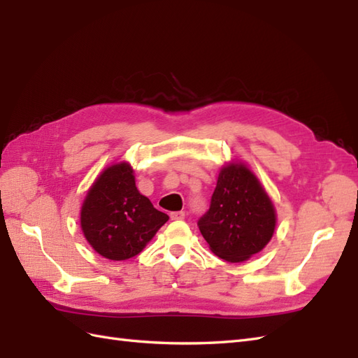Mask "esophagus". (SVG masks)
Masks as SVG:
<instances>
[{"label": "esophagus", "instance_id": "obj_1", "mask_svg": "<svg viewBox=\"0 0 358 358\" xmlns=\"http://www.w3.org/2000/svg\"><path fill=\"white\" fill-rule=\"evenodd\" d=\"M183 218H185V213H183L182 210H180V212H171V213H170V220H171V221H182Z\"/></svg>", "mask_w": 358, "mask_h": 358}]
</instances>
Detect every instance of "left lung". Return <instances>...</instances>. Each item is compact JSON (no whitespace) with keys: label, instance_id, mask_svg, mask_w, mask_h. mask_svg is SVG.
Wrapping results in <instances>:
<instances>
[{"label":"left lung","instance_id":"8db88e82","mask_svg":"<svg viewBox=\"0 0 358 358\" xmlns=\"http://www.w3.org/2000/svg\"><path fill=\"white\" fill-rule=\"evenodd\" d=\"M276 210L262 182L245 162L221 167L210 208L199 229L210 251L229 263H242L263 251L273 237Z\"/></svg>","mask_w":358,"mask_h":358}]
</instances>
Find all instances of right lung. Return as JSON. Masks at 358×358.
Listing matches in <instances>:
<instances>
[{
  "label": "right lung",
  "mask_w": 358,
  "mask_h": 358,
  "mask_svg": "<svg viewBox=\"0 0 358 358\" xmlns=\"http://www.w3.org/2000/svg\"><path fill=\"white\" fill-rule=\"evenodd\" d=\"M169 221L138 192L127 161L106 167L94 180L80 208L85 239L96 254L113 262L133 258Z\"/></svg>",
  "instance_id": "right-lung-1"
}]
</instances>
